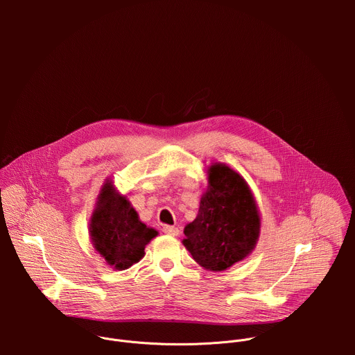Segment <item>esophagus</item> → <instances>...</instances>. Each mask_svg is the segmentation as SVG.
<instances>
[{"mask_svg": "<svg viewBox=\"0 0 355 355\" xmlns=\"http://www.w3.org/2000/svg\"><path fill=\"white\" fill-rule=\"evenodd\" d=\"M163 232H164L166 234H168V236H178V234H180L178 227H175V226H164V227H163Z\"/></svg>", "mask_w": 355, "mask_h": 355, "instance_id": "34e87169", "label": "esophagus"}]
</instances>
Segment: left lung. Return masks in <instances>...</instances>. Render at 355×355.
<instances>
[{
	"instance_id": "left-lung-1",
	"label": "left lung",
	"mask_w": 355,
	"mask_h": 355,
	"mask_svg": "<svg viewBox=\"0 0 355 355\" xmlns=\"http://www.w3.org/2000/svg\"><path fill=\"white\" fill-rule=\"evenodd\" d=\"M260 214L245 180L222 163L208 168V188L193 222L184 229L185 248L205 270L225 271L254 250Z\"/></svg>"
}]
</instances>
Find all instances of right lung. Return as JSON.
<instances>
[{
  "label": "right lung",
  "instance_id": "obj_1",
  "mask_svg": "<svg viewBox=\"0 0 355 355\" xmlns=\"http://www.w3.org/2000/svg\"><path fill=\"white\" fill-rule=\"evenodd\" d=\"M89 236L101 257L121 271L144 257V247L157 236V230L146 226L129 199L107 180L91 216Z\"/></svg>",
  "mask_w": 355,
  "mask_h": 355
}]
</instances>
